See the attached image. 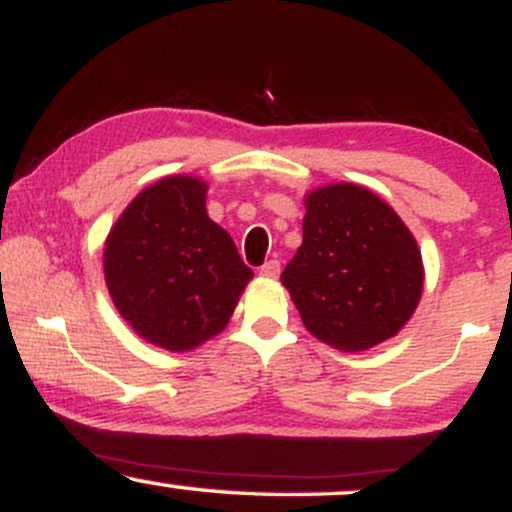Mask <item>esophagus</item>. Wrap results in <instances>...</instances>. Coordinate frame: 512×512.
I'll list each match as a JSON object with an SVG mask.
<instances>
[{"mask_svg":"<svg viewBox=\"0 0 512 512\" xmlns=\"http://www.w3.org/2000/svg\"><path fill=\"white\" fill-rule=\"evenodd\" d=\"M279 272H281V262L279 260H269V262H264L262 267H260V274L267 276V279H276V276H279Z\"/></svg>","mask_w":512,"mask_h":512,"instance_id":"obj_1","label":"esophagus"}]
</instances>
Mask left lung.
I'll return each instance as SVG.
<instances>
[{"instance_id": "1", "label": "left lung", "mask_w": 512, "mask_h": 512, "mask_svg": "<svg viewBox=\"0 0 512 512\" xmlns=\"http://www.w3.org/2000/svg\"><path fill=\"white\" fill-rule=\"evenodd\" d=\"M303 243L281 274L313 337L339 351L392 339L424 291L416 238L368 187L332 182L305 195Z\"/></svg>"}]
</instances>
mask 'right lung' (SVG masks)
I'll return each mask as SVG.
<instances>
[{
    "label": "right lung",
    "mask_w": 512,
    "mask_h": 512,
    "mask_svg": "<svg viewBox=\"0 0 512 512\" xmlns=\"http://www.w3.org/2000/svg\"><path fill=\"white\" fill-rule=\"evenodd\" d=\"M209 185L166 175L144 187L103 248L110 298L144 342L192 351L223 332L252 279L236 243L207 214Z\"/></svg>",
    "instance_id": "right-lung-1"
}]
</instances>
